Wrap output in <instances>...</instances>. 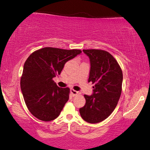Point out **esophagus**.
I'll return each mask as SVG.
<instances>
[{
    "mask_svg": "<svg viewBox=\"0 0 150 150\" xmlns=\"http://www.w3.org/2000/svg\"><path fill=\"white\" fill-rule=\"evenodd\" d=\"M70 91H71V93L72 95H73V96H76V95H79V94H80V93L79 92V91H75L74 89H73V88H71V89Z\"/></svg>",
    "mask_w": 150,
    "mask_h": 150,
    "instance_id": "obj_1",
    "label": "esophagus"
}]
</instances>
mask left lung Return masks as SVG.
<instances>
[{"label": "left lung", "mask_w": 150, "mask_h": 150, "mask_svg": "<svg viewBox=\"0 0 150 150\" xmlns=\"http://www.w3.org/2000/svg\"><path fill=\"white\" fill-rule=\"evenodd\" d=\"M90 59L88 82L95 83L91 95H85V106L79 108L81 117L88 123L107 118L117 105L122 93L123 75L112 55L100 50H83Z\"/></svg>", "instance_id": "left-lung-1"}]
</instances>
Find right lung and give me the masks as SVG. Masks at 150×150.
Wrapping results in <instances>:
<instances>
[{"instance_id":"1","label":"right lung","mask_w":150,"mask_h":150,"mask_svg":"<svg viewBox=\"0 0 150 150\" xmlns=\"http://www.w3.org/2000/svg\"><path fill=\"white\" fill-rule=\"evenodd\" d=\"M81 52L79 50L44 47L26 59L20 88L28 108L35 118L48 122L59 116L69 100V88L59 87L53 78L60 75L66 62Z\"/></svg>"}]
</instances>
